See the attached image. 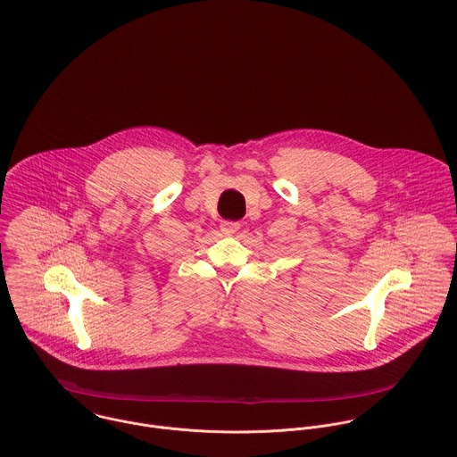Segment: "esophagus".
<instances>
[{"mask_svg":"<svg viewBox=\"0 0 457 457\" xmlns=\"http://www.w3.org/2000/svg\"><path fill=\"white\" fill-rule=\"evenodd\" d=\"M238 229H240V224H238V222H233V220H222V224H220V231H222L226 237L235 235Z\"/></svg>","mask_w":457,"mask_h":457,"instance_id":"obj_1","label":"esophagus"}]
</instances>
